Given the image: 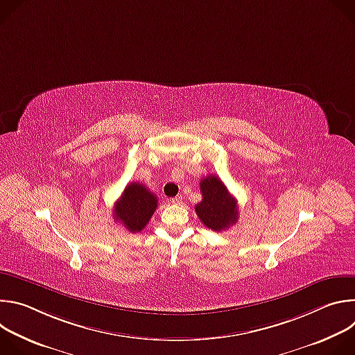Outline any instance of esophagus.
<instances>
[{"mask_svg": "<svg viewBox=\"0 0 355 355\" xmlns=\"http://www.w3.org/2000/svg\"><path fill=\"white\" fill-rule=\"evenodd\" d=\"M170 202H171V204H174V205H180V204H182V196L171 198V199H170Z\"/></svg>", "mask_w": 355, "mask_h": 355, "instance_id": "esophagus-1", "label": "esophagus"}]
</instances>
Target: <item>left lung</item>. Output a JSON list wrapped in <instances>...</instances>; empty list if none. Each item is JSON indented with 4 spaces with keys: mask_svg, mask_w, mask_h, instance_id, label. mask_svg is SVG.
Wrapping results in <instances>:
<instances>
[{
    "mask_svg": "<svg viewBox=\"0 0 355 355\" xmlns=\"http://www.w3.org/2000/svg\"><path fill=\"white\" fill-rule=\"evenodd\" d=\"M199 188L202 200L195 205V212L202 223L211 230L220 232L237 222V200L216 175L202 178Z\"/></svg>",
    "mask_w": 355,
    "mask_h": 355,
    "instance_id": "8db88e82",
    "label": "left lung"
}]
</instances>
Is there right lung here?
<instances>
[{"instance_id": "obj_1", "label": "right lung", "mask_w": 355, "mask_h": 355, "mask_svg": "<svg viewBox=\"0 0 355 355\" xmlns=\"http://www.w3.org/2000/svg\"><path fill=\"white\" fill-rule=\"evenodd\" d=\"M159 205L157 196L140 182H130L116 200L114 219L129 232H141Z\"/></svg>"}]
</instances>
